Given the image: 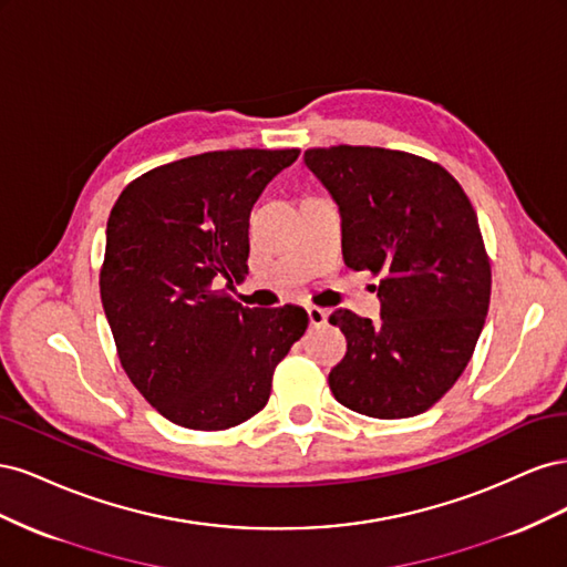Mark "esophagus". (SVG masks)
Segmentation results:
<instances>
[{
    "label": "esophagus",
    "mask_w": 567,
    "mask_h": 567,
    "mask_svg": "<svg viewBox=\"0 0 567 567\" xmlns=\"http://www.w3.org/2000/svg\"><path fill=\"white\" fill-rule=\"evenodd\" d=\"M307 319H310V326H321L329 321V312L321 310V307H307Z\"/></svg>",
    "instance_id": "esophagus-1"
}]
</instances>
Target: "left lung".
I'll list each match as a JSON object with an SVG mask.
<instances>
[{
	"label": "left lung",
	"instance_id": "8db88e82",
	"mask_svg": "<svg viewBox=\"0 0 567 567\" xmlns=\"http://www.w3.org/2000/svg\"><path fill=\"white\" fill-rule=\"evenodd\" d=\"M340 210L350 269L381 274V321L336 310L348 352L333 398L371 419L431 409L471 362L489 307L492 271L477 215L437 163L379 146L305 151Z\"/></svg>",
	"mask_w": 567,
	"mask_h": 567
}]
</instances>
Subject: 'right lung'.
I'll return each mask as SVG.
<instances>
[{
  "mask_svg": "<svg viewBox=\"0 0 567 567\" xmlns=\"http://www.w3.org/2000/svg\"><path fill=\"white\" fill-rule=\"evenodd\" d=\"M298 156L200 153L151 169L113 205L99 286L120 364L182 427L227 431L265 409L274 369L307 329L302 307L260 310L217 290L248 274L252 203Z\"/></svg>",
  "mask_w": 567,
  "mask_h": 567,
  "instance_id": "obj_1",
  "label": "right lung"
}]
</instances>
